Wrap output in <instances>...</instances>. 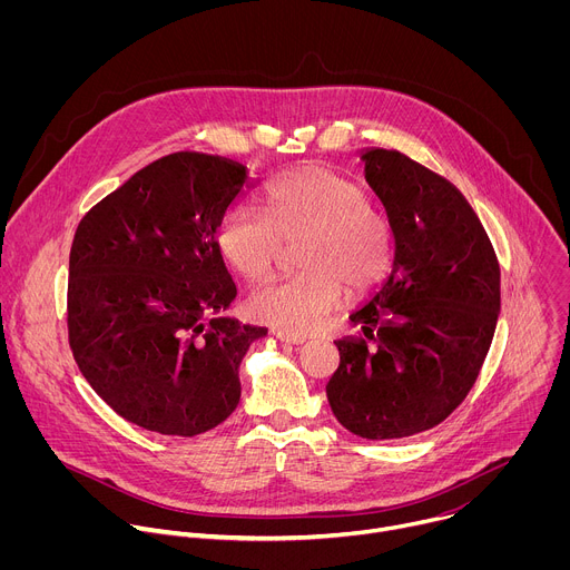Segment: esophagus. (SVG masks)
I'll return each instance as SVG.
<instances>
[{"label":"esophagus","mask_w":570,"mask_h":570,"mask_svg":"<svg viewBox=\"0 0 570 570\" xmlns=\"http://www.w3.org/2000/svg\"><path fill=\"white\" fill-rule=\"evenodd\" d=\"M275 336H277V341L291 343V345H302L306 341L304 336H291V334H284V332H275Z\"/></svg>","instance_id":"1"}]
</instances>
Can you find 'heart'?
Masks as SVG:
<instances>
[{
  "label": "heart",
  "instance_id": "1",
  "mask_svg": "<svg viewBox=\"0 0 570 570\" xmlns=\"http://www.w3.org/2000/svg\"><path fill=\"white\" fill-rule=\"evenodd\" d=\"M302 275L273 282L248 297V313L268 327L304 336L315 332L343 297L374 288L392 259L390 229L350 180L320 167L273 183L264 194V214L232 207L216 234L227 266L243 279L259 282L273 268L279 240L302 238Z\"/></svg>",
  "mask_w": 570,
  "mask_h": 570
}]
</instances>
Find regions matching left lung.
I'll return each instance as SVG.
<instances>
[{"label": "left lung", "instance_id": "left-lung-1", "mask_svg": "<svg viewBox=\"0 0 570 570\" xmlns=\"http://www.w3.org/2000/svg\"><path fill=\"white\" fill-rule=\"evenodd\" d=\"M392 232L390 275L352 311L363 336L334 341L327 383L354 435L394 440L444 422L469 394L501 311L497 253L466 198L399 150H361Z\"/></svg>", "mask_w": 570, "mask_h": 570}]
</instances>
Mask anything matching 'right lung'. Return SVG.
<instances>
[{
  "label": "right lung",
  "instance_id": "right-lung-1",
  "mask_svg": "<svg viewBox=\"0 0 570 570\" xmlns=\"http://www.w3.org/2000/svg\"><path fill=\"white\" fill-rule=\"evenodd\" d=\"M248 167L205 153L150 161L78 223L67 327L78 370L126 422L194 438L240 399L238 370L266 327L227 315L236 286L216 234L253 189Z\"/></svg>",
  "mask_w": 570,
  "mask_h": 570
}]
</instances>
